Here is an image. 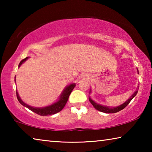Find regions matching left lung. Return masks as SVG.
<instances>
[{
	"label": "left lung",
	"instance_id": "left-lung-1",
	"mask_svg": "<svg viewBox=\"0 0 152 152\" xmlns=\"http://www.w3.org/2000/svg\"><path fill=\"white\" fill-rule=\"evenodd\" d=\"M137 72H138V70H137ZM137 92H138V89H137V91H136L134 93L132 94V96L129 98V99H128L127 101L124 102V103L122 104L121 105H119V106H118L117 107H109L102 106V105L96 103V102H95L94 101H92L91 98H89V101H90V102H91V103L93 105V107L95 108V109L98 110H99V111L104 113H117V112L120 111V110H123L124 108L127 107V104L131 102V101H132L133 98L136 96Z\"/></svg>",
	"mask_w": 152,
	"mask_h": 152
}]
</instances>
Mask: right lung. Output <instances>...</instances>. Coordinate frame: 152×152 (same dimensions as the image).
I'll return each mask as SVG.
<instances>
[{
  "label": "right lung",
  "mask_w": 152,
  "mask_h": 152,
  "mask_svg": "<svg viewBox=\"0 0 152 152\" xmlns=\"http://www.w3.org/2000/svg\"><path fill=\"white\" fill-rule=\"evenodd\" d=\"M27 59H28V57L25 58V59H23V60L20 61V62L19 64V68L20 66V65L24 62V61H25L27 60ZM75 86H76L75 83L70 84V85L67 86L66 88L64 90L62 93H61L60 95V99H59L58 101L55 102V103L50 105V106L43 107V108H37V107H33L29 106V105L25 103V102L20 99V98L19 96V94H18L17 90H16V93H17V97L18 101H19V102L23 105V106L28 108V109L31 110V111L37 113V115H41V116H47V115L56 114V113L61 111V110L63 109V108L65 107L67 101H68L69 96H70V94H71V92L73 91V89L74 88V87Z\"/></svg>",
  "instance_id": "1"
}]
</instances>
